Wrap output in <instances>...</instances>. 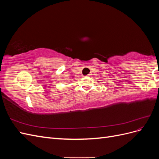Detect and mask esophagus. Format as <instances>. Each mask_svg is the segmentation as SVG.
<instances>
[{
	"mask_svg": "<svg viewBox=\"0 0 159 159\" xmlns=\"http://www.w3.org/2000/svg\"><path fill=\"white\" fill-rule=\"evenodd\" d=\"M86 76H88V77H89V76H91V74H88V75H86Z\"/></svg>",
	"mask_w": 159,
	"mask_h": 159,
	"instance_id": "esophagus-1",
	"label": "esophagus"
}]
</instances>
